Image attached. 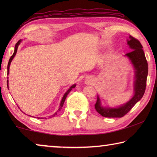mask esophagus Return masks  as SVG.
Segmentation results:
<instances>
[{
    "label": "esophagus",
    "mask_w": 157,
    "mask_h": 157,
    "mask_svg": "<svg viewBox=\"0 0 157 157\" xmlns=\"http://www.w3.org/2000/svg\"><path fill=\"white\" fill-rule=\"evenodd\" d=\"M86 80H87V82H88L89 84V83H91V80H89H89H88V79H86Z\"/></svg>",
    "instance_id": "34e87169"
}]
</instances>
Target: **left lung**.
Returning <instances> with one entry per match:
<instances>
[{
    "instance_id": "obj_1",
    "label": "left lung",
    "mask_w": 157,
    "mask_h": 157,
    "mask_svg": "<svg viewBox=\"0 0 157 157\" xmlns=\"http://www.w3.org/2000/svg\"><path fill=\"white\" fill-rule=\"evenodd\" d=\"M127 41L132 51L127 53L124 56L128 58L134 69V95L125 104L116 107H110L102 106L100 98L98 95L95 108L101 116L104 117L121 118L124 116L141 99L145 91L148 66L143 46L139 40L132 36H129V39Z\"/></svg>"
}]
</instances>
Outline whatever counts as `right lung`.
<instances>
[{
    "label": "right lung",
    "mask_w": 157,
    "mask_h": 157,
    "mask_svg": "<svg viewBox=\"0 0 157 157\" xmlns=\"http://www.w3.org/2000/svg\"><path fill=\"white\" fill-rule=\"evenodd\" d=\"M21 41H22V40H21V39H20V40L18 41L17 42V43L16 44V45H15V47H14V53H13V55H12V57H10V60H9V62H8V65H7V75H9V71H10V63H11L12 59H14V57H15L16 54H17L18 47V46H19V45H20V44H21ZM8 82H9V81H8V79H7V88L9 89ZM75 86H76V84H73L72 86H71L70 87V88H69V89L67 90V91H66V92L65 93L64 95H63V97H62V100H61V102H60L59 107V109H58V110L57 111V112H55V113L54 114H53V115H52L51 116H49V118H52V117H54V116H55V115H57V113L58 111H60V110H61V109L62 108L63 105V103H64V101H65V100H66V96H67L68 94H69V93H70V91H71V90H72V89L75 88ZM28 116H30V115H28ZM40 118V117H38V118ZM45 118L46 119V118Z\"/></svg>",
    "instance_id": "1"
}]
</instances>
